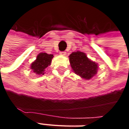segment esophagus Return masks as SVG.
<instances>
[{"label": "esophagus", "mask_w": 129, "mask_h": 129, "mask_svg": "<svg viewBox=\"0 0 129 129\" xmlns=\"http://www.w3.org/2000/svg\"><path fill=\"white\" fill-rule=\"evenodd\" d=\"M59 54L62 55V56H65L67 54V52H59Z\"/></svg>", "instance_id": "obj_1"}]
</instances>
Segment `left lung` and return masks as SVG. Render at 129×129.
I'll list each match as a JSON object with an SVG mask.
<instances>
[{
    "mask_svg": "<svg viewBox=\"0 0 129 129\" xmlns=\"http://www.w3.org/2000/svg\"><path fill=\"white\" fill-rule=\"evenodd\" d=\"M69 57L70 65L74 72L84 79L90 80L97 73L98 64L89 59L85 53L72 52Z\"/></svg>",
    "mask_w": 129,
    "mask_h": 129,
    "instance_id": "obj_1",
    "label": "left lung"
}]
</instances>
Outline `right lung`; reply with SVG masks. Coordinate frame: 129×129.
<instances>
[{"mask_svg":"<svg viewBox=\"0 0 129 129\" xmlns=\"http://www.w3.org/2000/svg\"><path fill=\"white\" fill-rule=\"evenodd\" d=\"M53 54L47 53H40L38 54L37 59L31 64V69L37 75H44L45 69L51 64Z\"/></svg>","mask_w":129,"mask_h":129,"instance_id":"add662e5","label":"right lung"}]
</instances>
